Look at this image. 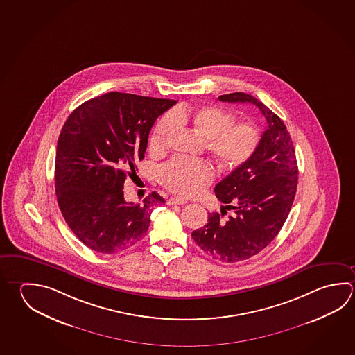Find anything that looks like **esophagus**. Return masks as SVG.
I'll return each mask as SVG.
<instances>
[{
    "label": "esophagus",
    "mask_w": 355,
    "mask_h": 355,
    "mask_svg": "<svg viewBox=\"0 0 355 355\" xmlns=\"http://www.w3.org/2000/svg\"><path fill=\"white\" fill-rule=\"evenodd\" d=\"M187 201L185 199H179V198H171L168 199V205H185Z\"/></svg>",
    "instance_id": "34e87169"
}]
</instances>
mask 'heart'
<instances>
[{
  "label": "heart",
  "instance_id": "obj_1",
  "mask_svg": "<svg viewBox=\"0 0 355 355\" xmlns=\"http://www.w3.org/2000/svg\"><path fill=\"white\" fill-rule=\"evenodd\" d=\"M232 112L218 106L179 107L171 115L162 116L155 125L148 148L162 153L179 125L191 126L207 137V148L214 155L220 168L232 171L244 166L258 150L260 130L252 121H234ZM159 178L170 191L193 196L214 179L213 165L204 159L176 157L162 166Z\"/></svg>",
  "mask_w": 355,
  "mask_h": 355
}]
</instances>
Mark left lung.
<instances>
[{"instance_id":"left-lung-1","label":"left lung","mask_w":355,"mask_h":355,"mask_svg":"<svg viewBox=\"0 0 355 355\" xmlns=\"http://www.w3.org/2000/svg\"><path fill=\"white\" fill-rule=\"evenodd\" d=\"M224 103L255 105L266 120L258 150L244 166L215 187L221 214L209 213L207 225L191 236L201 250L223 263L252 258L283 227L295 198L297 156L283 120L258 98L244 92L219 96ZM231 211L229 217L225 215Z\"/></svg>"}]
</instances>
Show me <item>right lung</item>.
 Listing matches in <instances>:
<instances>
[{"instance_id":"right-lung-1","label":"right lung","mask_w":355,"mask_h":355,"mask_svg":"<svg viewBox=\"0 0 355 355\" xmlns=\"http://www.w3.org/2000/svg\"><path fill=\"white\" fill-rule=\"evenodd\" d=\"M176 101L109 92L73 110L58 136L55 190L64 221L80 241L103 254L123 252L148 232L160 202L123 199L126 176L135 173L156 119Z\"/></svg>"}]
</instances>
